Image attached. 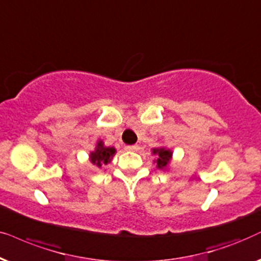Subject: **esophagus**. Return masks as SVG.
<instances>
[{"label": "esophagus", "mask_w": 261, "mask_h": 261, "mask_svg": "<svg viewBox=\"0 0 261 261\" xmlns=\"http://www.w3.org/2000/svg\"><path fill=\"white\" fill-rule=\"evenodd\" d=\"M140 147H138L137 144H134V145H127L126 147V150H130V151H137Z\"/></svg>", "instance_id": "1"}]
</instances>
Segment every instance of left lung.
<instances>
[{"mask_svg":"<svg viewBox=\"0 0 261 261\" xmlns=\"http://www.w3.org/2000/svg\"><path fill=\"white\" fill-rule=\"evenodd\" d=\"M154 154L158 155V167L159 168H165L167 166V163L169 162V160L172 158V152L171 150H167L165 148H160V149H154L152 150Z\"/></svg>","mask_w":261,"mask_h":261,"instance_id":"obj_1","label":"left lung"}]
</instances>
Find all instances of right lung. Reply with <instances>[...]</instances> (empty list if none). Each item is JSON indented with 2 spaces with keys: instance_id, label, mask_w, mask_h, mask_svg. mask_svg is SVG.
<instances>
[{
  "instance_id": "obj_1",
  "label": "right lung",
  "mask_w": 261,
  "mask_h": 261,
  "mask_svg": "<svg viewBox=\"0 0 261 261\" xmlns=\"http://www.w3.org/2000/svg\"><path fill=\"white\" fill-rule=\"evenodd\" d=\"M114 152H116V150L113 148L103 147L102 142L100 141L96 150L90 154V161L98 167H101V165H107L111 161V158H112Z\"/></svg>"
}]
</instances>
